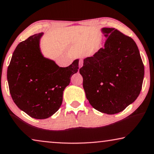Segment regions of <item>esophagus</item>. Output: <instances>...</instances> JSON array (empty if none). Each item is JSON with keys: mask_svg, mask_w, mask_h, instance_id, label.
<instances>
[{"mask_svg": "<svg viewBox=\"0 0 154 154\" xmlns=\"http://www.w3.org/2000/svg\"><path fill=\"white\" fill-rule=\"evenodd\" d=\"M82 66H83V62H82V60H81L79 62V69H81Z\"/></svg>", "mask_w": 154, "mask_h": 154, "instance_id": "obj_1", "label": "esophagus"}]
</instances>
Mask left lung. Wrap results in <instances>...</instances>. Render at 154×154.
Wrapping results in <instances>:
<instances>
[{
    "mask_svg": "<svg viewBox=\"0 0 154 154\" xmlns=\"http://www.w3.org/2000/svg\"><path fill=\"white\" fill-rule=\"evenodd\" d=\"M104 48L84 59L79 72L91 106L100 112L115 114L137 98L144 67L135 42L113 28H102Z\"/></svg>",
    "mask_w": 154,
    "mask_h": 154,
    "instance_id": "obj_1",
    "label": "left lung"
}]
</instances>
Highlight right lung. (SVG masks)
Instances as JSON below:
<instances>
[{
	"mask_svg": "<svg viewBox=\"0 0 154 154\" xmlns=\"http://www.w3.org/2000/svg\"><path fill=\"white\" fill-rule=\"evenodd\" d=\"M43 33L29 37L14 50L7 79L12 100L29 116L45 119L60 108L63 92L79 69V59L60 67L45 57L41 50Z\"/></svg>",
	"mask_w": 154,
	"mask_h": 154,
	"instance_id": "obj_1",
	"label": "right lung"
}]
</instances>
